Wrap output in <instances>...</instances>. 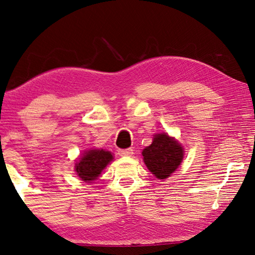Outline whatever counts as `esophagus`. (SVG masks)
<instances>
[{
	"label": "esophagus",
	"instance_id": "34e87169",
	"mask_svg": "<svg viewBox=\"0 0 255 255\" xmlns=\"http://www.w3.org/2000/svg\"><path fill=\"white\" fill-rule=\"evenodd\" d=\"M118 154L120 156H131L133 154V149L132 148H126V149H119Z\"/></svg>",
	"mask_w": 255,
	"mask_h": 255
}]
</instances>
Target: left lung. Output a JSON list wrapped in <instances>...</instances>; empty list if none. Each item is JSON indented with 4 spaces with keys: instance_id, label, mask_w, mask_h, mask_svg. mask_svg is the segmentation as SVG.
<instances>
[{
    "instance_id": "1",
    "label": "left lung",
    "mask_w": 255,
    "mask_h": 255,
    "mask_svg": "<svg viewBox=\"0 0 255 255\" xmlns=\"http://www.w3.org/2000/svg\"><path fill=\"white\" fill-rule=\"evenodd\" d=\"M144 162L157 179L169 178L183 159V148L174 138L158 133L143 150Z\"/></svg>"
}]
</instances>
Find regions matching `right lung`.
<instances>
[{
	"mask_svg": "<svg viewBox=\"0 0 255 255\" xmlns=\"http://www.w3.org/2000/svg\"><path fill=\"white\" fill-rule=\"evenodd\" d=\"M112 158L114 157L110 152H106L103 149H91L86 152L75 164V171L85 182L94 181L107 164L112 161Z\"/></svg>",
	"mask_w": 255,
	"mask_h": 255,
	"instance_id": "right-lung-1",
	"label": "right lung"
}]
</instances>
